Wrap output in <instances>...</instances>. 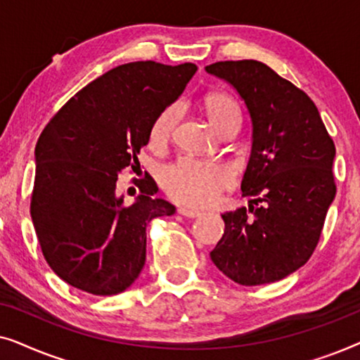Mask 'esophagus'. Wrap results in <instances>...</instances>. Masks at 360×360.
<instances>
[{"mask_svg":"<svg viewBox=\"0 0 360 360\" xmlns=\"http://www.w3.org/2000/svg\"><path fill=\"white\" fill-rule=\"evenodd\" d=\"M179 214L181 216H186V218H196V216H200L201 213L198 210H191V208H186V206H180L179 210Z\"/></svg>","mask_w":360,"mask_h":360,"instance_id":"esophagus-1","label":"esophagus"}]
</instances>
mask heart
I'll use <instances>...</instances> for the list:
<instances>
[{
	"mask_svg": "<svg viewBox=\"0 0 360 360\" xmlns=\"http://www.w3.org/2000/svg\"><path fill=\"white\" fill-rule=\"evenodd\" d=\"M205 115L216 131L229 124H240L243 115L234 98L226 93H211L203 101ZM176 122V110L165 108L152 122L149 141L152 146H162L169 141ZM231 170L216 162H201L195 159H180L167 167L162 175V185L169 196L179 203L188 206H203L216 198L219 190L231 184Z\"/></svg>",
	"mask_w": 360,
	"mask_h": 360,
	"instance_id": "b5f03b06",
	"label": "heart"
}]
</instances>
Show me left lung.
Masks as SVG:
<instances>
[{"instance_id":"1","label":"left lung","mask_w":360,"mask_h":360,"mask_svg":"<svg viewBox=\"0 0 360 360\" xmlns=\"http://www.w3.org/2000/svg\"><path fill=\"white\" fill-rule=\"evenodd\" d=\"M206 72L238 90L252 120V150L240 184L252 205L221 214L224 234L211 260L245 287L277 282L316 249L336 195V147L311 98L265 63L226 60Z\"/></svg>"}]
</instances>
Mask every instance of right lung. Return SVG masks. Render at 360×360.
<instances>
[{"label":"right lung","mask_w":360,"mask_h":360,"mask_svg":"<svg viewBox=\"0 0 360 360\" xmlns=\"http://www.w3.org/2000/svg\"><path fill=\"white\" fill-rule=\"evenodd\" d=\"M195 63L146 60L88 83L44 127L36 146L31 218L51 269L72 287L110 297L124 292L146 262V228L175 206L152 176L136 203L116 196L117 175L139 167L152 122L185 90Z\"/></svg>","instance_id":"add662e5"}]
</instances>
